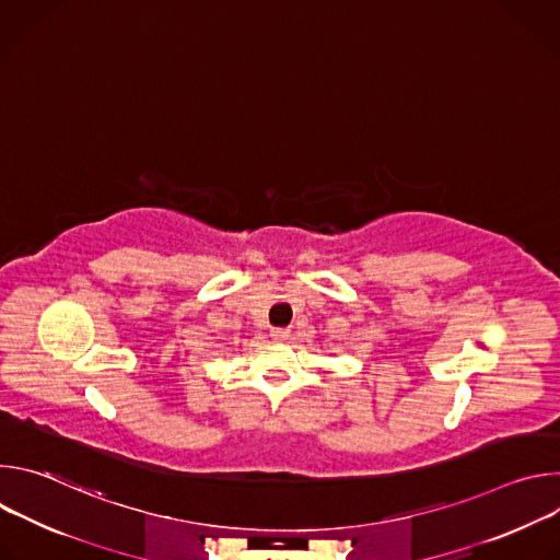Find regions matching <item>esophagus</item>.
Wrapping results in <instances>:
<instances>
[{
	"label": "esophagus",
	"instance_id": "obj_1",
	"mask_svg": "<svg viewBox=\"0 0 560 560\" xmlns=\"http://www.w3.org/2000/svg\"><path fill=\"white\" fill-rule=\"evenodd\" d=\"M270 337L277 339V341H285L290 337V330L288 328H272L270 330Z\"/></svg>",
	"mask_w": 560,
	"mask_h": 560
}]
</instances>
